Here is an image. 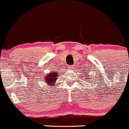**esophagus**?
<instances>
[{
	"mask_svg": "<svg viewBox=\"0 0 129 129\" xmlns=\"http://www.w3.org/2000/svg\"><path fill=\"white\" fill-rule=\"evenodd\" d=\"M73 66H69V68H72Z\"/></svg>",
	"mask_w": 129,
	"mask_h": 129,
	"instance_id": "obj_1",
	"label": "esophagus"
}]
</instances>
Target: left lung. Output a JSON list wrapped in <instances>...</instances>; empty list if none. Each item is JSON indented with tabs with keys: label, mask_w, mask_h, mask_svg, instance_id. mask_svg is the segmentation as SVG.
<instances>
[{
	"label": "left lung",
	"mask_w": 129,
	"mask_h": 129,
	"mask_svg": "<svg viewBox=\"0 0 129 129\" xmlns=\"http://www.w3.org/2000/svg\"><path fill=\"white\" fill-rule=\"evenodd\" d=\"M87 80H88V79H87Z\"/></svg>",
	"instance_id": "8db88e82"
}]
</instances>
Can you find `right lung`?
<instances>
[{
	"instance_id": "1",
	"label": "right lung",
	"mask_w": 129,
	"mask_h": 129,
	"mask_svg": "<svg viewBox=\"0 0 129 129\" xmlns=\"http://www.w3.org/2000/svg\"><path fill=\"white\" fill-rule=\"evenodd\" d=\"M58 74L59 73H57L56 71H54L52 73H48V75L44 78L46 81V83L49 85V86H53V85L56 83V81L58 77Z\"/></svg>"
}]
</instances>
